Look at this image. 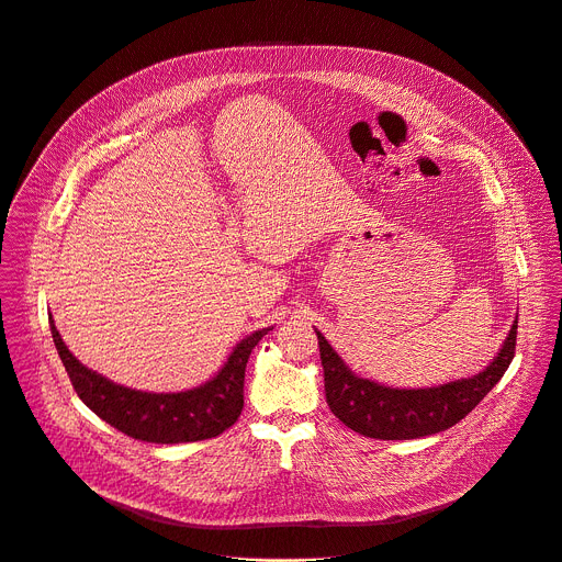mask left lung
<instances>
[{
    "instance_id": "1",
    "label": "left lung",
    "mask_w": 562,
    "mask_h": 562,
    "mask_svg": "<svg viewBox=\"0 0 562 562\" xmlns=\"http://www.w3.org/2000/svg\"><path fill=\"white\" fill-rule=\"evenodd\" d=\"M516 328L518 317L494 361L479 375L411 391L382 386L355 375L326 337L315 330L324 366L326 404L344 426L370 439L404 441L443 432L472 413L505 375L516 350Z\"/></svg>"
}]
</instances>
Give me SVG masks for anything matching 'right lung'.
<instances>
[{
    "label": "right lung",
    "mask_w": 562,
    "mask_h": 562,
    "mask_svg": "<svg viewBox=\"0 0 562 562\" xmlns=\"http://www.w3.org/2000/svg\"><path fill=\"white\" fill-rule=\"evenodd\" d=\"M271 328L245 337L218 375L184 393H143L119 386L86 368L64 344L53 317L50 333L79 400L105 424L147 443H192L223 435L245 406V368L256 344Z\"/></svg>",
    "instance_id": "obj_1"
}]
</instances>
